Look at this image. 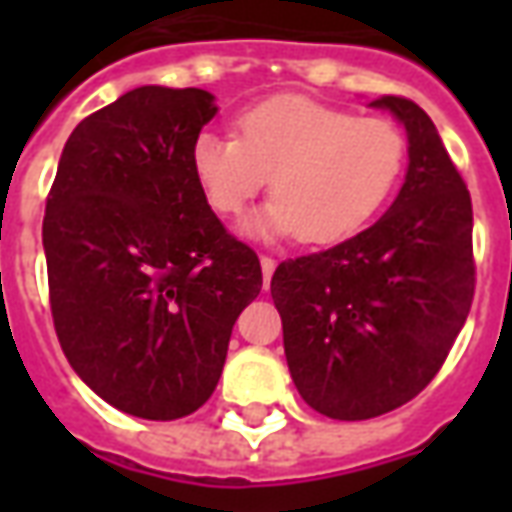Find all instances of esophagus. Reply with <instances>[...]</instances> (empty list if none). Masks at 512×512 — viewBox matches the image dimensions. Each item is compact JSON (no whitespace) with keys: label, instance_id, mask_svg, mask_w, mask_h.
<instances>
[{"label":"esophagus","instance_id":"esophagus-1","mask_svg":"<svg viewBox=\"0 0 512 512\" xmlns=\"http://www.w3.org/2000/svg\"><path fill=\"white\" fill-rule=\"evenodd\" d=\"M260 268H263V279H271V274H274V268H277V260L268 255H260Z\"/></svg>","mask_w":512,"mask_h":512}]
</instances>
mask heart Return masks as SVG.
Segmentation results:
<instances>
[{
  "label": "heart",
  "instance_id": "heart-1",
  "mask_svg": "<svg viewBox=\"0 0 512 512\" xmlns=\"http://www.w3.org/2000/svg\"><path fill=\"white\" fill-rule=\"evenodd\" d=\"M408 161L403 131L384 117H356L307 95H277L244 109L233 136L191 142V175L213 213L246 211L266 189L260 235H299L312 246L362 233L395 194Z\"/></svg>",
  "mask_w": 512,
  "mask_h": 512
}]
</instances>
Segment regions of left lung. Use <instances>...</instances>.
I'll return each mask as SVG.
<instances>
[{
	"label": "left lung",
	"instance_id": "1",
	"mask_svg": "<svg viewBox=\"0 0 512 512\" xmlns=\"http://www.w3.org/2000/svg\"><path fill=\"white\" fill-rule=\"evenodd\" d=\"M408 172L392 208L343 244L279 263L271 277L290 376L332 419H370L439 373L474 299L472 197L439 131L403 95Z\"/></svg>",
	"mask_w": 512,
	"mask_h": 512
}]
</instances>
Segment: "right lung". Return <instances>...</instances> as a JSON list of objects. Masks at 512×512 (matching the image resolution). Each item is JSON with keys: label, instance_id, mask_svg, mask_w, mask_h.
I'll list each match as a JSON object with an SVG mask.
<instances>
[{"label": "right lung", "instance_id": "right-lung-1", "mask_svg": "<svg viewBox=\"0 0 512 512\" xmlns=\"http://www.w3.org/2000/svg\"><path fill=\"white\" fill-rule=\"evenodd\" d=\"M216 115L197 87H136L65 142L43 216L54 329L109 406L180 419L213 395L235 318L263 288L191 175Z\"/></svg>", "mask_w": 512, "mask_h": 512}]
</instances>
